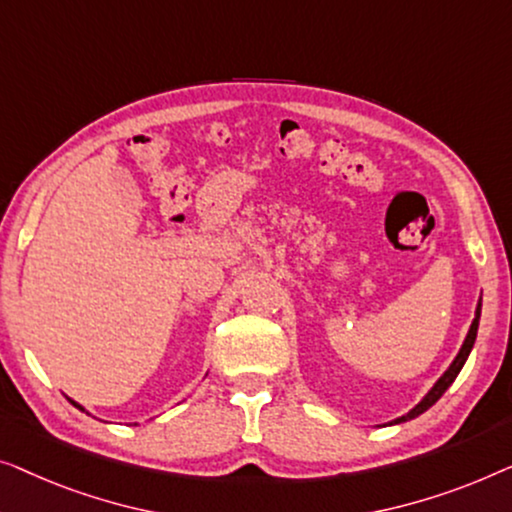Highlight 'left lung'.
<instances>
[{
    "instance_id": "obj_1",
    "label": "left lung",
    "mask_w": 512,
    "mask_h": 512,
    "mask_svg": "<svg viewBox=\"0 0 512 512\" xmlns=\"http://www.w3.org/2000/svg\"><path fill=\"white\" fill-rule=\"evenodd\" d=\"M480 311H482V292H480V297H478V306H475V315H473V322H471V327H469V334H466L464 343H462V348H459V352H457V357L452 359V364L448 366V369H445L443 376L436 380L434 387H431V390H429L427 394H424V397H422L420 401H417L415 406L408 410V413H403L401 417H394L392 422H387V424H390V427H392V424L408 422V420H413V417L422 415L424 410H429L431 406H434V403L443 397L445 390H448V387H450L452 383H455V378L459 376V371H462V366L466 364V359H469V355H471V350H473V343H475V336H478Z\"/></svg>"
}]
</instances>
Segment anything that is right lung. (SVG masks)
I'll return each mask as SVG.
<instances>
[{
  "mask_svg": "<svg viewBox=\"0 0 512 512\" xmlns=\"http://www.w3.org/2000/svg\"><path fill=\"white\" fill-rule=\"evenodd\" d=\"M67 399H69V397H67ZM69 401H71V403H74V406H76V408H78V410H83V413H88V410H85V408H83V406H81V403H76V401H74V399H69ZM88 415H90V413H88Z\"/></svg>",
  "mask_w": 512,
  "mask_h": 512,
  "instance_id": "1",
  "label": "right lung"
}]
</instances>
